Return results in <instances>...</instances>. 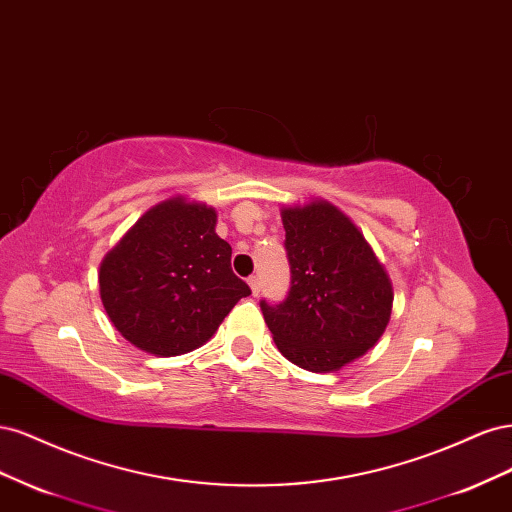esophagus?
<instances>
[{"label": "esophagus", "mask_w": 512, "mask_h": 512, "mask_svg": "<svg viewBox=\"0 0 512 512\" xmlns=\"http://www.w3.org/2000/svg\"><path fill=\"white\" fill-rule=\"evenodd\" d=\"M247 284H250L254 297H258V292H260V277H258V275H252L250 280H247Z\"/></svg>", "instance_id": "esophagus-1"}]
</instances>
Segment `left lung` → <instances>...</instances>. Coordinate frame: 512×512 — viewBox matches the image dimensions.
Wrapping results in <instances>:
<instances>
[{
	"instance_id": "8db88e82",
	"label": "left lung",
	"mask_w": 512,
	"mask_h": 512,
	"mask_svg": "<svg viewBox=\"0 0 512 512\" xmlns=\"http://www.w3.org/2000/svg\"><path fill=\"white\" fill-rule=\"evenodd\" d=\"M290 292L260 301L286 359L331 374L378 344L393 309V284L363 232L329 200L282 207Z\"/></svg>"
}]
</instances>
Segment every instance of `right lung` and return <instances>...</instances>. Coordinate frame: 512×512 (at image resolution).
<instances>
[{
    "label": "right lung",
    "mask_w": 512,
    "mask_h": 512,
    "mask_svg": "<svg viewBox=\"0 0 512 512\" xmlns=\"http://www.w3.org/2000/svg\"><path fill=\"white\" fill-rule=\"evenodd\" d=\"M218 211L185 196L145 211L102 258L100 299L136 348L179 356L207 344L250 286L232 273Z\"/></svg>",
    "instance_id": "obj_1"
}]
</instances>
